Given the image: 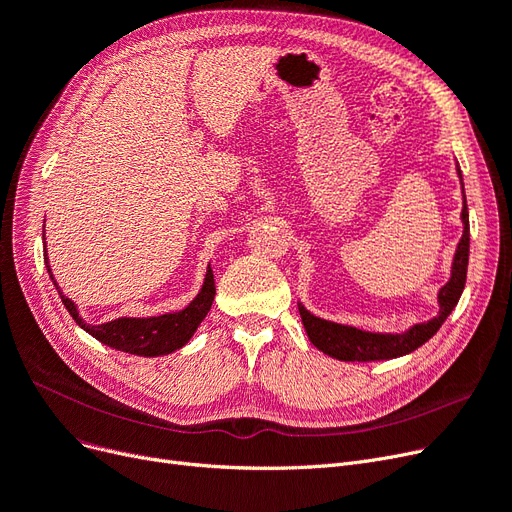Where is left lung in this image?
Returning a JSON list of instances; mask_svg holds the SVG:
<instances>
[{
	"label": "left lung",
	"mask_w": 512,
	"mask_h": 512,
	"mask_svg": "<svg viewBox=\"0 0 512 512\" xmlns=\"http://www.w3.org/2000/svg\"><path fill=\"white\" fill-rule=\"evenodd\" d=\"M462 221H464V234L458 244L456 259H453V274L447 285L439 293L441 312L428 323H420L411 327L407 333L399 335H382V333H367L354 327H344L329 323V320H320L312 316L304 306L299 308L301 323L306 327L310 342L320 350L339 361H384V358H396L418 350L422 344L441 329L445 318L456 308L458 299L466 285V272H468V251H470V225H468V206L464 200L462 208Z\"/></svg>",
	"instance_id": "left-lung-1"
}]
</instances>
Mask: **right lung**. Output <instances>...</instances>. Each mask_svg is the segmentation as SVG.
<instances>
[{
	"mask_svg": "<svg viewBox=\"0 0 512 512\" xmlns=\"http://www.w3.org/2000/svg\"><path fill=\"white\" fill-rule=\"evenodd\" d=\"M46 263H48V257H46ZM46 268L50 274V266ZM59 295L75 323H78L86 333H90L94 339H99L101 344L128 352V354L162 356L183 348L204 320V316L208 314V310H211L213 299H215V278H213V270L208 268L202 291L198 293V297L192 301V304L181 312L151 316V318H118L105 325H86L73 301L65 297L61 291Z\"/></svg>",
	"mask_w": 512,
	"mask_h": 512,
	"instance_id": "add662e5",
	"label": "right lung"
}]
</instances>
